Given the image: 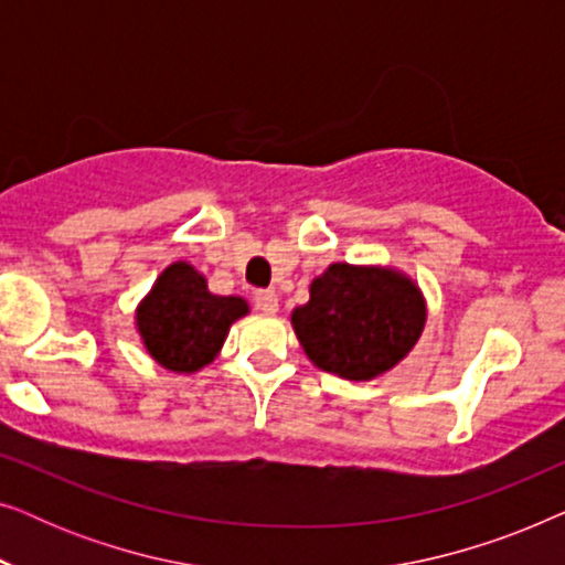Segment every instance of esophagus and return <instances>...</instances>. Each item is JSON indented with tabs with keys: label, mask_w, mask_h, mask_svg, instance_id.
<instances>
[{
	"label": "esophagus",
	"mask_w": 565,
	"mask_h": 565,
	"mask_svg": "<svg viewBox=\"0 0 565 565\" xmlns=\"http://www.w3.org/2000/svg\"><path fill=\"white\" fill-rule=\"evenodd\" d=\"M254 306L262 313H275L280 308V298H277L275 290H257L254 292Z\"/></svg>",
	"instance_id": "obj_1"
}]
</instances>
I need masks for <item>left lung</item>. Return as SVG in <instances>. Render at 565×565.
Here are the masks:
<instances>
[{
  "mask_svg": "<svg viewBox=\"0 0 565 565\" xmlns=\"http://www.w3.org/2000/svg\"><path fill=\"white\" fill-rule=\"evenodd\" d=\"M290 321L316 367L347 381H373L412 352L427 306L396 269L337 262L311 282V300Z\"/></svg>",
  "mask_w": 565,
  "mask_h": 565,
  "instance_id": "obj_1",
  "label": "left lung"
}]
</instances>
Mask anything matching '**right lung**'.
<instances>
[{"label": "right lung", "instance_id": "1", "mask_svg": "<svg viewBox=\"0 0 565 565\" xmlns=\"http://www.w3.org/2000/svg\"><path fill=\"white\" fill-rule=\"evenodd\" d=\"M246 313L244 298L213 296L195 267L174 262L141 300L136 323L146 350L161 367L195 373L218 354L231 323Z\"/></svg>", "mask_w": 565, "mask_h": 565}]
</instances>
